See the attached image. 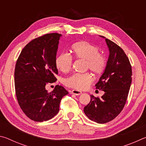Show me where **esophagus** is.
Masks as SVG:
<instances>
[{
	"instance_id": "esophagus-1",
	"label": "esophagus",
	"mask_w": 146,
	"mask_h": 146,
	"mask_svg": "<svg viewBox=\"0 0 146 146\" xmlns=\"http://www.w3.org/2000/svg\"><path fill=\"white\" fill-rule=\"evenodd\" d=\"M70 93L71 94H74V95H80L82 94V91L76 90H73L70 91Z\"/></svg>"
}]
</instances>
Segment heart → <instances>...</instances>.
<instances>
[{
	"mask_svg": "<svg viewBox=\"0 0 146 146\" xmlns=\"http://www.w3.org/2000/svg\"><path fill=\"white\" fill-rule=\"evenodd\" d=\"M71 51L76 58L85 60V68L90 70L96 75L104 73L107 67L108 60L104 54L99 52L98 46L90 42L82 40L73 44ZM56 68L62 73H68L73 65V58L70 54L62 53L56 58ZM93 81V76L90 73H75L66 78L64 84L68 87L76 90L87 89Z\"/></svg>",
	"mask_w": 146,
	"mask_h": 146,
	"instance_id": "1",
	"label": "heart"
}]
</instances>
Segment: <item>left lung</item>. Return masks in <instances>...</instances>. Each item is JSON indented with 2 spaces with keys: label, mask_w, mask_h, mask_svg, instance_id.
Returning <instances> with one entry per match:
<instances>
[{
  "label": "left lung",
  "mask_w": 146,
  "mask_h": 146,
  "mask_svg": "<svg viewBox=\"0 0 146 146\" xmlns=\"http://www.w3.org/2000/svg\"><path fill=\"white\" fill-rule=\"evenodd\" d=\"M105 40L110 55L107 67L95 85L104 94L100 98L90 95V102L84 109L90 120L99 123L111 121L122 111L132 81L131 66L126 54L117 44L108 38Z\"/></svg>",
  "instance_id": "left-lung-1"
}]
</instances>
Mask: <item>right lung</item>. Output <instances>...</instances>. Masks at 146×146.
<instances>
[{
    "label": "right lung",
    "instance_id": "right-lung-1",
    "mask_svg": "<svg viewBox=\"0 0 146 146\" xmlns=\"http://www.w3.org/2000/svg\"><path fill=\"white\" fill-rule=\"evenodd\" d=\"M61 35L48 33L32 40L22 50L15 69V88L23 111L35 122L48 120L57 114L62 98L68 95L56 85L49 93L46 85L56 81V55Z\"/></svg>",
    "mask_w": 146,
    "mask_h": 146
}]
</instances>
